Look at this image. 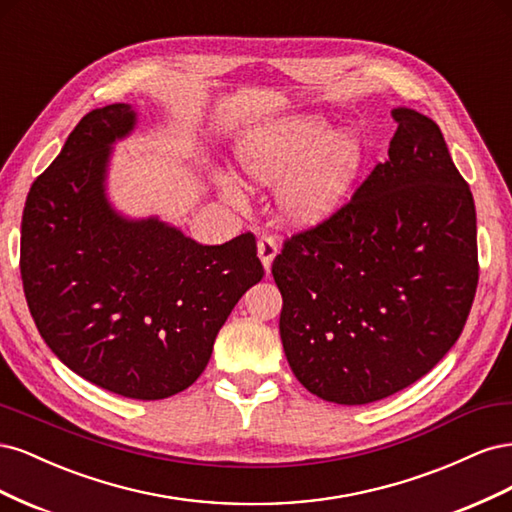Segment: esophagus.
I'll list each match as a JSON object with an SVG mask.
<instances>
[{
	"mask_svg": "<svg viewBox=\"0 0 512 512\" xmlns=\"http://www.w3.org/2000/svg\"><path fill=\"white\" fill-rule=\"evenodd\" d=\"M275 256H277V241L273 237H260L258 239V258L267 273L271 271Z\"/></svg>",
	"mask_w": 512,
	"mask_h": 512,
	"instance_id": "esophagus-1",
	"label": "esophagus"
}]
</instances>
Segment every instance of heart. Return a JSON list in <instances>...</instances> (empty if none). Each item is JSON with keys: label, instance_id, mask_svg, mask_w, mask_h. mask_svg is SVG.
I'll list each match as a JSON object with an SVG mask.
<instances>
[{"label": "heart", "instance_id": "obj_1", "mask_svg": "<svg viewBox=\"0 0 512 512\" xmlns=\"http://www.w3.org/2000/svg\"><path fill=\"white\" fill-rule=\"evenodd\" d=\"M237 162L254 183H284L280 203L299 226L329 220L352 194L365 168V147L354 132H333L322 117H292L247 132L237 145ZM228 203L241 207L237 183L220 179Z\"/></svg>", "mask_w": 512, "mask_h": 512}]
</instances>
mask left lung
Segmentation results:
<instances>
[{
    "instance_id": "1",
    "label": "left lung",
    "mask_w": 512,
    "mask_h": 512,
    "mask_svg": "<svg viewBox=\"0 0 512 512\" xmlns=\"http://www.w3.org/2000/svg\"><path fill=\"white\" fill-rule=\"evenodd\" d=\"M389 160L273 260L280 335L309 393L363 406L406 389L459 339L478 284L476 209L438 123L393 108Z\"/></svg>"
}]
</instances>
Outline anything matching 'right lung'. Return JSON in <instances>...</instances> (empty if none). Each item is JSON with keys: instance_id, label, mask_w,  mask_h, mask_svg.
Segmentation results:
<instances>
[{"instance_id": "add662e5", "label": "right lung", "mask_w": 512, "mask_h": 512, "mask_svg": "<svg viewBox=\"0 0 512 512\" xmlns=\"http://www.w3.org/2000/svg\"><path fill=\"white\" fill-rule=\"evenodd\" d=\"M130 104L87 113L34 181L21 222L23 290L42 339L74 374L130 399H166L203 374L232 307L262 280L245 232L200 245L106 194Z\"/></svg>"}]
</instances>
